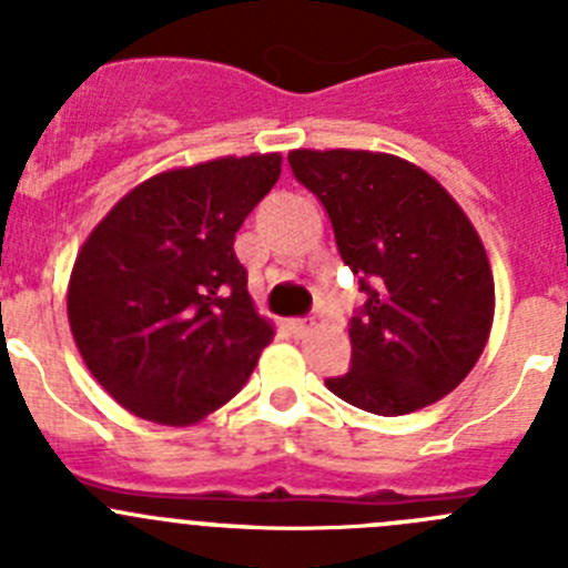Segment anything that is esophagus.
Segmentation results:
<instances>
[{"mask_svg":"<svg viewBox=\"0 0 568 568\" xmlns=\"http://www.w3.org/2000/svg\"><path fill=\"white\" fill-rule=\"evenodd\" d=\"M288 327L294 336H308L311 327H314V320H291Z\"/></svg>","mask_w":568,"mask_h":568,"instance_id":"esophagus-1","label":"esophagus"}]
</instances>
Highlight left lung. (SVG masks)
I'll use <instances>...</instances> for the list:
<instances>
[{"mask_svg":"<svg viewBox=\"0 0 568 568\" xmlns=\"http://www.w3.org/2000/svg\"><path fill=\"white\" fill-rule=\"evenodd\" d=\"M325 206L364 305L349 316V369L336 397L381 417L437 404L479 362L493 325V272L463 206L406 159L291 151Z\"/></svg>","mask_w":568,"mask_h":568,"instance_id":"left-lung-1","label":"left lung"}]
</instances>
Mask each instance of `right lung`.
<instances>
[{"label":"right lung","instance_id":"1","mask_svg":"<svg viewBox=\"0 0 568 568\" xmlns=\"http://www.w3.org/2000/svg\"><path fill=\"white\" fill-rule=\"evenodd\" d=\"M280 162L252 153L159 173L116 201L78 252L69 327L89 373L131 415L201 420L243 389L272 342L232 246Z\"/></svg>","mask_w":568,"mask_h":568}]
</instances>
